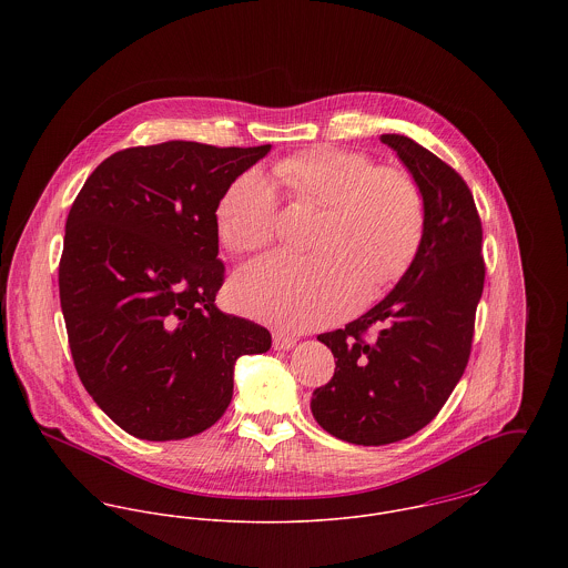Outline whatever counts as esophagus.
Wrapping results in <instances>:
<instances>
[{"instance_id": "obj_1", "label": "esophagus", "mask_w": 568, "mask_h": 568, "mask_svg": "<svg viewBox=\"0 0 568 568\" xmlns=\"http://www.w3.org/2000/svg\"><path fill=\"white\" fill-rule=\"evenodd\" d=\"M297 343L295 336H288L284 332H273V347L275 349H291Z\"/></svg>"}]
</instances>
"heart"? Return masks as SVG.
<instances>
[{
    "label": "heart",
    "instance_id": "1",
    "mask_svg": "<svg viewBox=\"0 0 568 568\" xmlns=\"http://www.w3.org/2000/svg\"><path fill=\"white\" fill-rule=\"evenodd\" d=\"M275 172L295 201L324 210L311 243L317 253L277 251L246 262L230 286L239 311L284 329L320 327L358 298L356 311L365 308L405 275L426 219L424 194L408 172L341 149L297 153ZM277 221V194L257 170L241 174L216 205L219 239L234 253L271 243Z\"/></svg>",
    "mask_w": 568,
    "mask_h": 568
}]
</instances>
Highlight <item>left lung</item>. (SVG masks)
Segmentation results:
<instances>
[{
	"label": "left lung",
	"instance_id": "1",
	"mask_svg": "<svg viewBox=\"0 0 568 568\" xmlns=\"http://www.w3.org/2000/svg\"><path fill=\"white\" fill-rule=\"evenodd\" d=\"M424 194V234L396 288L352 324L320 334L334 376L311 408L329 435L385 446L424 428L466 372L484 293V230L468 183L405 135H381Z\"/></svg>",
	"mask_w": 568,
	"mask_h": 568
}]
</instances>
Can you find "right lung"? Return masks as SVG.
Here are the masks:
<instances>
[{
	"label": "right lung",
	"instance_id": "add662e5",
	"mask_svg": "<svg viewBox=\"0 0 568 568\" xmlns=\"http://www.w3.org/2000/svg\"><path fill=\"white\" fill-rule=\"evenodd\" d=\"M271 151L163 142L113 153L65 223L59 295L87 394L149 442L221 419L234 365L271 347L266 327L216 308L225 282L216 205Z\"/></svg>",
	"mask_w": 568,
	"mask_h": 568
}]
</instances>
